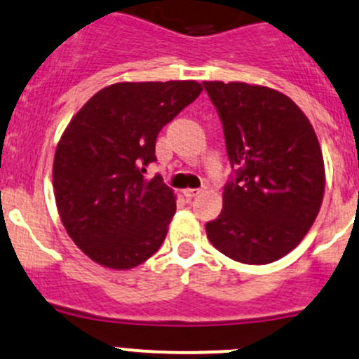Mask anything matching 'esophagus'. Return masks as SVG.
<instances>
[{"instance_id":"esophagus-1","label":"esophagus","mask_w":359,"mask_h":359,"mask_svg":"<svg viewBox=\"0 0 359 359\" xmlns=\"http://www.w3.org/2000/svg\"><path fill=\"white\" fill-rule=\"evenodd\" d=\"M198 194H201V190H198V188H187V190H183V197L188 198V201L194 197H197Z\"/></svg>"}]
</instances>
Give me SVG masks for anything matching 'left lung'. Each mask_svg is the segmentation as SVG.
<instances>
[{"instance_id":"left-lung-1","label":"left lung","mask_w":359,"mask_h":359,"mask_svg":"<svg viewBox=\"0 0 359 359\" xmlns=\"http://www.w3.org/2000/svg\"><path fill=\"white\" fill-rule=\"evenodd\" d=\"M223 124L233 175L223 210L205 224L224 256L268 264L299 245L315 223L325 191L323 155L308 117L266 86L207 81Z\"/></svg>"}]
</instances>
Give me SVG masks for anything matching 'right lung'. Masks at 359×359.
I'll list each match as a JSON object with an SVG mask.
<instances>
[{"label": "right lung", "mask_w": 359, "mask_h": 359, "mask_svg": "<svg viewBox=\"0 0 359 359\" xmlns=\"http://www.w3.org/2000/svg\"><path fill=\"white\" fill-rule=\"evenodd\" d=\"M201 91L195 81L110 84L70 121L55 152V201L90 259L129 269L162 245L176 198L161 176L145 172L157 161L161 129Z\"/></svg>", "instance_id": "1"}]
</instances>
